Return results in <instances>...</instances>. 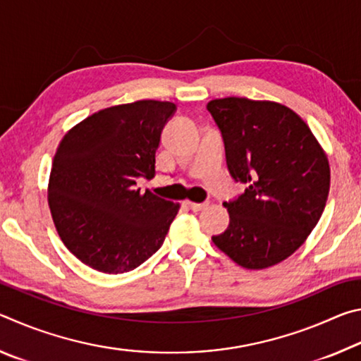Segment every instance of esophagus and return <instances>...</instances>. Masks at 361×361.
Returning <instances> with one entry per match:
<instances>
[{
    "label": "esophagus",
    "mask_w": 361,
    "mask_h": 361,
    "mask_svg": "<svg viewBox=\"0 0 361 361\" xmlns=\"http://www.w3.org/2000/svg\"><path fill=\"white\" fill-rule=\"evenodd\" d=\"M186 207L188 209H191L192 212H200V210H204L205 207H209V202H202V204H197V202H186Z\"/></svg>",
    "instance_id": "1"
}]
</instances>
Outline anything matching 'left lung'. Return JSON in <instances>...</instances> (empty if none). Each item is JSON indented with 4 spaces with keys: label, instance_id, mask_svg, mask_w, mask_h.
I'll use <instances>...</instances> for the list:
<instances>
[{
    "label": "left lung",
    "instance_id": "1",
    "mask_svg": "<svg viewBox=\"0 0 361 361\" xmlns=\"http://www.w3.org/2000/svg\"><path fill=\"white\" fill-rule=\"evenodd\" d=\"M207 109L221 132L232 180L247 185L224 202L229 226L212 240L242 267L277 264L302 245L325 210V152L309 126L280 103L228 97Z\"/></svg>",
    "mask_w": 361,
    "mask_h": 361
}]
</instances>
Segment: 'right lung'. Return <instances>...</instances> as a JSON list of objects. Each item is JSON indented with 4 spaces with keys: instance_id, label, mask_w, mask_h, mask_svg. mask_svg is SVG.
I'll list each match as a JSON object with an SVG mask.
<instances>
[{
    "instance_id": "obj_1",
    "label": "right lung",
    "mask_w": 361,
    "mask_h": 361,
    "mask_svg": "<svg viewBox=\"0 0 361 361\" xmlns=\"http://www.w3.org/2000/svg\"><path fill=\"white\" fill-rule=\"evenodd\" d=\"M170 102L140 100L105 108L66 133L54 156L49 207L60 239L84 264L129 272L154 255L180 205L140 192L154 176Z\"/></svg>"
}]
</instances>
